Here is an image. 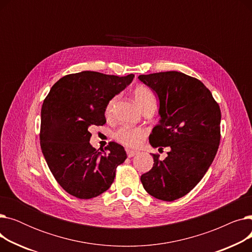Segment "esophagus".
Returning a JSON list of instances; mask_svg holds the SVG:
<instances>
[{"label":"esophagus","instance_id":"34e87169","mask_svg":"<svg viewBox=\"0 0 252 252\" xmlns=\"http://www.w3.org/2000/svg\"><path fill=\"white\" fill-rule=\"evenodd\" d=\"M126 155H127V157H133V156H135V155L138 153V151H135V150H129V149H126Z\"/></svg>","mask_w":252,"mask_h":252}]
</instances>
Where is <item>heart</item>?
Listing matches in <instances>:
<instances>
[{
    "instance_id": "1",
    "label": "heart",
    "mask_w": 252,
    "mask_h": 252,
    "mask_svg": "<svg viewBox=\"0 0 252 252\" xmlns=\"http://www.w3.org/2000/svg\"><path fill=\"white\" fill-rule=\"evenodd\" d=\"M133 97L137 104L143 109V111L149 107L156 106V98L154 93L145 85H138L134 88ZM117 98V96H113L109 99L107 104H106L104 110L106 118H110L112 116ZM146 129L141 126H124L115 131L114 139L117 142L123 144L126 147L136 148L141 144L142 140L146 136Z\"/></svg>"
}]
</instances>
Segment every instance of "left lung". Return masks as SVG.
<instances>
[{
	"label": "left lung",
	"mask_w": 252,
	"mask_h": 252,
	"mask_svg": "<svg viewBox=\"0 0 252 252\" xmlns=\"http://www.w3.org/2000/svg\"><path fill=\"white\" fill-rule=\"evenodd\" d=\"M139 79L159 98V124L149 142L154 148L169 147L167 157L141 176L144 189L163 201L188 194L213 163L220 141V109L202 82L179 71L141 74Z\"/></svg>",
	"instance_id": "8db88e82"
}]
</instances>
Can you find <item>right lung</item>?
I'll return each instance as SVG.
<instances>
[{
	"instance_id": "add662e5",
	"label": "right lung",
	"mask_w": 252,
	"mask_h": 252,
	"mask_svg": "<svg viewBox=\"0 0 252 252\" xmlns=\"http://www.w3.org/2000/svg\"><path fill=\"white\" fill-rule=\"evenodd\" d=\"M135 77L82 71L61 77L44 100L39 142L52 175L68 194L90 199L108 190L125 148L110 142L99 152L91 146L92 126L106 123L105 106Z\"/></svg>"
}]
</instances>
